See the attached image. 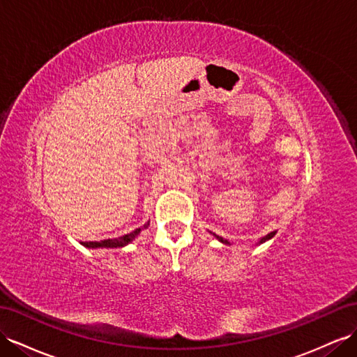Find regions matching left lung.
I'll return each instance as SVG.
<instances>
[{
  "mask_svg": "<svg viewBox=\"0 0 357 357\" xmlns=\"http://www.w3.org/2000/svg\"><path fill=\"white\" fill-rule=\"evenodd\" d=\"M275 234H276V231H272V233H268L267 236H264V237H263L261 240H259V242H258V243H264V242H267V240H271V238H272V237H273ZM213 236H215V237H216V238L219 240V242H222V243H225V245H231V243L228 242V240H227V238H224V237H220V236H218V234H215V233H213Z\"/></svg>",
  "mask_w": 357,
  "mask_h": 357,
  "instance_id": "left-lung-1",
  "label": "left lung"
}]
</instances>
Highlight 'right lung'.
Returning a JSON list of instances; mask_svg holds the SVG:
<instances>
[{
	"label": "right lung",
	"instance_id": "obj_1",
	"mask_svg": "<svg viewBox=\"0 0 357 357\" xmlns=\"http://www.w3.org/2000/svg\"><path fill=\"white\" fill-rule=\"evenodd\" d=\"M150 225V222H147L142 228H137L135 231L129 234H124L123 237H117V238H108V240H102V242H84L82 245L89 249H96V248H123L129 245L130 242H133L135 237H137L142 229H146Z\"/></svg>",
	"mask_w": 357,
	"mask_h": 357
}]
</instances>
